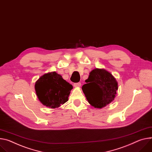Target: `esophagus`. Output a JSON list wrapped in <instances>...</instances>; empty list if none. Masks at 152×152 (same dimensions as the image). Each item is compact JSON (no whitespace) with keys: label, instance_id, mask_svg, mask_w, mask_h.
<instances>
[{"label":"esophagus","instance_id":"esophagus-1","mask_svg":"<svg viewBox=\"0 0 152 152\" xmlns=\"http://www.w3.org/2000/svg\"><path fill=\"white\" fill-rule=\"evenodd\" d=\"M80 86H81V84L80 83V82H78V83H75V84H74V87H75L78 88V87H80Z\"/></svg>","mask_w":152,"mask_h":152}]
</instances>
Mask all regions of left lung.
I'll list each match as a JSON object with an SVG mask.
<instances>
[{"label":"left lung","instance_id":"8db88e82","mask_svg":"<svg viewBox=\"0 0 152 152\" xmlns=\"http://www.w3.org/2000/svg\"><path fill=\"white\" fill-rule=\"evenodd\" d=\"M82 87L88 103L96 108H102L111 103L118 89L115 77L104 68H96L89 74Z\"/></svg>","mask_w":152,"mask_h":152}]
</instances>
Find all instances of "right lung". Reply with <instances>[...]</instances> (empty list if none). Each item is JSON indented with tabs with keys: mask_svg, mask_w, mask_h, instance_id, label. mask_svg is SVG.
Returning <instances> with one entry per match:
<instances>
[{
	"mask_svg": "<svg viewBox=\"0 0 152 152\" xmlns=\"http://www.w3.org/2000/svg\"><path fill=\"white\" fill-rule=\"evenodd\" d=\"M34 88L41 103L50 108H57L68 101L73 86L61 75L52 72L41 76Z\"/></svg>",
	"mask_w": 152,
	"mask_h": 152,
	"instance_id": "1",
	"label": "right lung"
}]
</instances>
